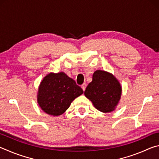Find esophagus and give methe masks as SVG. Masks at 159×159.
Listing matches in <instances>:
<instances>
[{
    "label": "esophagus",
    "mask_w": 159,
    "mask_h": 159,
    "mask_svg": "<svg viewBox=\"0 0 159 159\" xmlns=\"http://www.w3.org/2000/svg\"><path fill=\"white\" fill-rule=\"evenodd\" d=\"M81 88H82L83 90V91H85V88H86V84H85V83H83V84H82V85H81Z\"/></svg>",
    "instance_id": "1"
}]
</instances>
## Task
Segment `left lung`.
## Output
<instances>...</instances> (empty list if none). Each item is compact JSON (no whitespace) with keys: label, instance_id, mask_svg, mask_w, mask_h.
<instances>
[{"label":"left lung","instance_id":"8db88e82","mask_svg":"<svg viewBox=\"0 0 159 159\" xmlns=\"http://www.w3.org/2000/svg\"><path fill=\"white\" fill-rule=\"evenodd\" d=\"M84 94L97 109L107 113L112 111L120 100L121 87L113 75L98 70L93 74L92 82L87 86Z\"/></svg>","mask_w":159,"mask_h":159}]
</instances>
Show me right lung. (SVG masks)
<instances>
[{
	"instance_id": "obj_1",
	"label": "right lung",
	"mask_w": 159,
	"mask_h": 159,
	"mask_svg": "<svg viewBox=\"0 0 159 159\" xmlns=\"http://www.w3.org/2000/svg\"><path fill=\"white\" fill-rule=\"evenodd\" d=\"M83 90L63 72L49 74L41 83L38 94L39 106L48 114L59 116L69 108Z\"/></svg>"
}]
</instances>
